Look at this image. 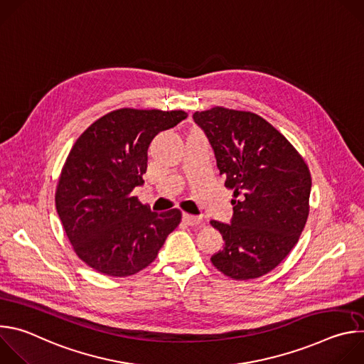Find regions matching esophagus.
Listing matches in <instances>:
<instances>
[{"label":"esophagus","instance_id":"34e87169","mask_svg":"<svg viewBox=\"0 0 364 364\" xmlns=\"http://www.w3.org/2000/svg\"><path fill=\"white\" fill-rule=\"evenodd\" d=\"M183 222L188 226H194V225L201 223V218L193 216V215H188V213H183Z\"/></svg>","mask_w":364,"mask_h":364}]
</instances>
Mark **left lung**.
Wrapping results in <instances>:
<instances>
[{"label": "left lung", "instance_id": "left-lung-1", "mask_svg": "<svg viewBox=\"0 0 364 364\" xmlns=\"http://www.w3.org/2000/svg\"><path fill=\"white\" fill-rule=\"evenodd\" d=\"M193 119L235 197L230 225L210 222L225 240L212 264L237 281L262 277L284 261L304 230L309 170L291 142L256 114L215 107L194 112Z\"/></svg>", "mask_w": 364, "mask_h": 364}]
</instances>
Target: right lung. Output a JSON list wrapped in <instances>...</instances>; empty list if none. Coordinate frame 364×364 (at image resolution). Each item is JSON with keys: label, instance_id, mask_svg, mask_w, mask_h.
<instances>
[{"label": "right lung", "instance_id": "obj_1", "mask_svg": "<svg viewBox=\"0 0 364 364\" xmlns=\"http://www.w3.org/2000/svg\"><path fill=\"white\" fill-rule=\"evenodd\" d=\"M184 111L122 108L95 121L75 142L56 188V210L73 250L95 271L129 277L146 268L181 212H151L132 190L142 186L148 146Z\"/></svg>", "mask_w": 364, "mask_h": 364}]
</instances>
